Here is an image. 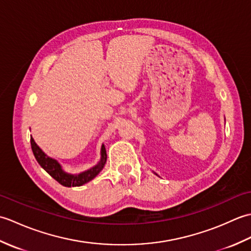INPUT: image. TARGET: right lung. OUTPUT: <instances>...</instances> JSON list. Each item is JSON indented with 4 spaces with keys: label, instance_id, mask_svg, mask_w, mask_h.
I'll return each instance as SVG.
<instances>
[{
    "label": "right lung",
    "instance_id": "1",
    "mask_svg": "<svg viewBox=\"0 0 251 251\" xmlns=\"http://www.w3.org/2000/svg\"><path fill=\"white\" fill-rule=\"evenodd\" d=\"M31 148H32V152H33L35 156V159L37 161V163L41 165V167L43 168L46 173H49L51 177L56 181H58L60 184H62L63 186H68V188H70V186H81L85 183L89 182L90 180H93L96 176L102 170L104 164L106 162L105 148L102 145V147H101L100 163L98 165H96L95 167L87 170V172L73 176L63 172L61 169V166L58 164L56 159H52L47 156L46 154L41 150L40 147L36 145L35 141L33 140V138H31Z\"/></svg>",
    "mask_w": 251,
    "mask_h": 251
}]
</instances>
